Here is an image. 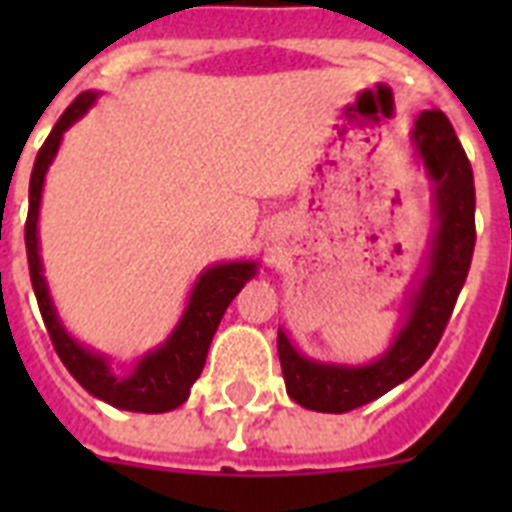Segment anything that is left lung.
I'll list each match as a JSON object with an SVG mask.
<instances>
[{"instance_id":"left-lung-1","label":"left lung","mask_w":512,"mask_h":512,"mask_svg":"<svg viewBox=\"0 0 512 512\" xmlns=\"http://www.w3.org/2000/svg\"><path fill=\"white\" fill-rule=\"evenodd\" d=\"M412 148L430 183L433 233L420 276L404 297L401 324L388 348L366 364H337L305 356L279 327L276 345L287 393L305 409L350 412L409 380L436 350L468 279L476 247V188L468 156L438 108L417 116Z\"/></svg>"}]
</instances>
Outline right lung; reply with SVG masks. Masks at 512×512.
<instances>
[{
	"instance_id": "1",
	"label": "right lung",
	"mask_w": 512,
	"mask_h": 512,
	"mask_svg": "<svg viewBox=\"0 0 512 512\" xmlns=\"http://www.w3.org/2000/svg\"><path fill=\"white\" fill-rule=\"evenodd\" d=\"M100 92L87 90L63 111L58 124L52 127L50 138L44 140L31 172L28 185V220H26V255L31 284H34L36 303L42 311L44 327L50 332L52 345L58 350L60 361L66 364L79 385L98 401L108 406L124 409V412L140 414H162L172 412L191 396V385L199 380L204 361H207L209 342L215 337L217 327L233 297L239 295L241 287L252 276H257L260 263L257 260H231V263L207 265L196 276L180 319L156 348L132 361V369L116 372L114 358L103 350L84 345L76 340L60 319L55 300L50 295V284L44 276L42 247H39V209H42V191L47 170L58 156L68 127H74L95 103Z\"/></svg>"
}]
</instances>
